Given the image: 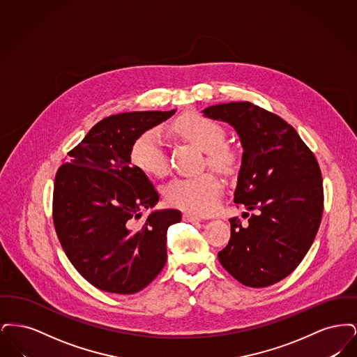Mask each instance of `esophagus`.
I'll return each instance as SVG.
<instances>
[{
    "mask_svg": "<svg viewBox=\"0 0 357 357\" xmlns=\"http://www.w3.org/2000/svg\"><path fill=\"white\" fill-rule=\"evenodd\" d=\"M183 220L187 222L202 221V218H201V217H198V215H194V214H191V213H185V214H183Z\"/></svg>",
    "mask_w": 357,
    "mask_h": 357,
    "instance_id": "34e87169",
    "label": "esophagus"
}]
</instances>
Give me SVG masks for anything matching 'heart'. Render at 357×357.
<instances>
[{
	"instance_id": "b5f03b06",
	"label": "heart",
	"mask_w": 357,
	"mask_h": 357,
	"mask_svg": "<svg viewBox=\"0 0 357 357\" xmlns=\"http://www.w3.org/2000/svg\"><path fill=\"white\" fill-rule=\"evenodd\" d=\"M175 131L206 151L208 165L227 170L236 163V151L225 144L226 132L221 124L198 112L181 116L174 124ZM131 160L139 170L162 176L169 170V158L163 134L153 128L139 136L131 150ZM222 181L213 172L195 176L175 178L165 188L169 204L195 214H207L217 204Z\"/></svg>"
}]
</instances>
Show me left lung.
<instances>
[{
    "label": "left lung",
    "instance_id": "obj_1",
    "mask_svg": "<svg viewBox=\"0 0 357 357\" xmlns=\"http://www.w3.org/2000/svg\"><path fill=\"white\" fill-rule=\"evenodd\" d=\"M204 116L231 124L243 153L234 202L250 213L218 253L222 266L250 288L273 285L293 272L321 223L324 188L314 153L280 116L249 102L217 104Z\"/></svg>",
    "mask_w": 357,
    "mask_h": 357
}]
</instances>
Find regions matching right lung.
<instances>
[{
  "mask_svg": "<svg viewBox=\"0 0 357 357\" xmlns=\"http://www.w3.org/2000/svg\"><path fill=\"white\" fill-rule=\"evenodd\" d=\"M172 111L112 115L95 124L56 172L53 225L70 264L104 291L134 294L162 272L167 229L179 210L153 211L136 225L159 194L131 163L136 139L169 119Z\"/></svg>",
  "mask_w": 357,
  "mask_h": 357,
  "instance_id": "1",
  "label": "right lung"
}]
</instances>
